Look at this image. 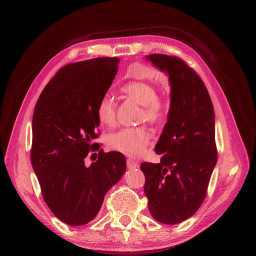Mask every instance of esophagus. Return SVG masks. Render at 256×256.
<instances>
[{
    "instance_id": "obj_1",
    "label": "esophagus",
    "mask_w": 256,
    "mask_h": 256,
    "mask_svg": "<svg viewBox=\"0 0 256 256\" xmlns=\"http://www.w3.org/2000/svg\"><path fill=\"white\" fill-rule=\"evenodd\" d=\"M126 165H128V168H130V169H134V168L139 167V163L136 162V160H132V158L126 160Z\"/></svg>"
}]
</instances>
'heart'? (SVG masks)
<instances>
[{
	"mask_svg": "<svg viewBox=\"0 0 256 256\" xmlns=\"http://www.w3.org/2000/svg\"><path fill=\"white\" fill-rule=\"evenodd\" d=\"M121 96L142 106L141 120L152 124L162 122L168 112V102L158 96L152 84L146 80H135L126 82L120 87ZM100 122L104 126H113L116 122V111L113 100L104 96L96 108ZM150 132L145 126L122 128L111 134L108 138V146L111 150L128 156H138L150 144Z\"/></svg>",
	"mask_w": 256,
	"mask_h": 256,
	"instance_id": "b5f03b06",
	"label": "heart"
}]
</instances>
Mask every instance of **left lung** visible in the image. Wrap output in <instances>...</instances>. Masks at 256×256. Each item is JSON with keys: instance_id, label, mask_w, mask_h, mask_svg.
I'll return each instance as SVG.
<instances>
[{"instance_id": "obj_1", "label": "left lung", "mask_w": 256, "mask_h": 256, "mask_svg": "<svg viewBox=\"0 0 256 256\" xmlns=\"http://www.w3.org/2000/svg\"><path fill=\"white\" fill-rule=\"evenodd\" d=\"M147 59L168 74L171 100L154 147L160 162H144L140 168L152 218L173 225L193 216L206 196L218 158L214 106L204 80L182 59L163 54Z\"/></svg>"}]
</instances>
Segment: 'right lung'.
<instances>
[{
	"mask_svg": "<svg viewBox=\"0 0 256 256\" xmlns=\"http://www.w3.org/2000/svg\"><path fill=\"white\" fill-rule=\"evenodd\" d=\"M118 63V58L106 57L63 66L34 109L32 167L50 210L72 226L96 217L104 195L126 169L122 154L104 152L93 143L98 138L96 108L112 85ZM90 150H98L99 158L86 166Z\"/></svg>",
	"mask_w": 256,
	"mask_h": 256,
	"instance_id": "1",
	"label": "right lung"
}]
</instances>
